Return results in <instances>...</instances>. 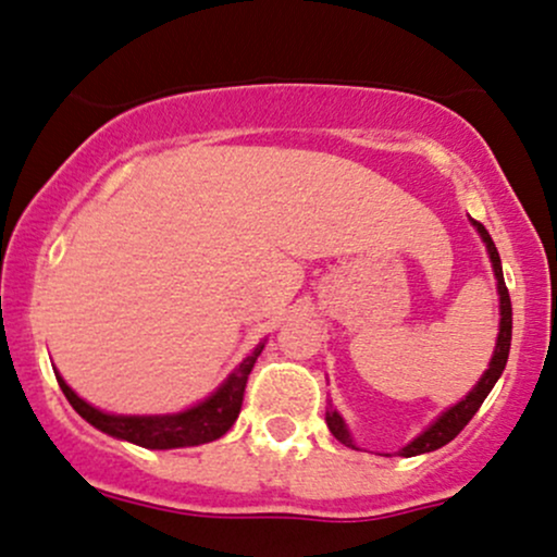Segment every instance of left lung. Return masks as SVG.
<instances>
[{"mask_svg": "<svg viewBox=\"0 0 557 557\" xmlns=\"http://www.w3.org/2000/svg\"><path fill=\"white\" fill-rule=\"evenodd\" d=\"M472 224L476 226V232H480L482 242H485L487 255H490V263H493L495 278H498V294H500V333H498V344H495L493 359H490V368L485 370V375H482L480 381H476L474 388L469 391V394L463 396L461 401L456 404V407H450V409L443 411V414L437 417V420L430 424V428L424 430L422 435H417L414 441L407 443V446L398 450V456H404V459H409V456L430 454V450L443 448V446H446V443L454 441V437L459 435L463 428H467V422L476 414V409L482 407V401H485L490 391H493V385L498 383V377L503 375V370H506L508 351H511V329H513V318L511 315H513V312H511V297H508L506 281H503V265H500L498 247H495L493 237H490V232L480 224V221L472 219ZM325 422H329V430H331L333 437H336L338 443H344V446H349V448H357L355 441H351L349 430H346L342 414H338V411L333 409V407L325 411Z\"/></svg>", "mask_w": 557, "mask_h": 557, "instance_id": "1", "label": "left lung"}]
</instances>
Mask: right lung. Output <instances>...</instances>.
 I'll return each mask as SVG.
<instances>
[{
	"instance_id": "add662e5",
	"label": "right lung",
	"mask_w": 557,
	"mask_h": 557,
	"mask_svg": "<svg viewBox=\"0 0 557 557\" xmlns=\"http://www.w3.org/2000/svg\"><path fill=\"white\" fill-rule=\"evenodd\" d=\"M265 344H258L255 349L239 362V368L219 385V391L200 401L198 407L180 411V414H107V411L90 407L88 401H83L75 391L64 383V377L57 372V383L62 388V394L67 396L72 409L83 417L85 422H90L94 428L101 430L111 437H120V441H129L135 446L150 448V450H169V448H187V446H200V443H211L215 437H221L237 422L242 398H245V385L250 377L255 359L260 357Z\"/></svg>"
}]
</instances>
